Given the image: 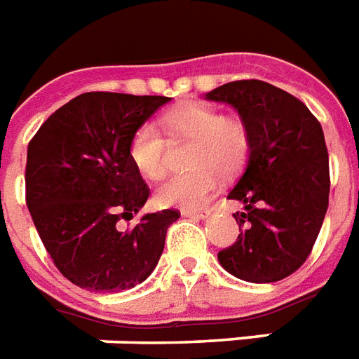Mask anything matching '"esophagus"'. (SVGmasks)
I'll return each mask as SVG.
<instances>
[{
	"label": "esophagus",
	"mask_w": 359,
	"mask_h": 359,
	"mask_svg": "<svg viewBox=\"0 0 359 359\" xmlns=\"http://www.w3.org/2000/svg\"><path fill=\"white\" fill-rule=\"evenodd\" d=\"M182 215H184V217H194V219H207V217H209V215H211V211H209V209H184V211H182Z\"/></svg>",
	"instance_id": "34e87169"
}]
</instances>
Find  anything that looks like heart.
<instances>
[{"label":"heart","instance_id":"1","mask_svg":"<svg viewBox=\"0 0 359 359\" xmlns=\"http://www.w3.org/2000/svg\"><path fill=\"white\" fill-rule=\"evenodd\" d=\"M169 142L194 140L188 156L192 171L171 175L159 182L154 198L161 207L203 205L219 187V175H230L245 161L249 131L238 118H224L205 104L177 108L161 118ZM129 158L146 179H158L167 165V142L152 123L140 126L129 142Z\"/></svg>","mask_w":359,"mask_h":359}]
</instances>
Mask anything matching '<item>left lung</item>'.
Masks as SVG:
<instances>
[{
	"mask_svg": "<svg viewBox=\"0 0 359 359\" xmlns=\"http://www.w3.org/2000/svg\"><path fill=\"white\" fill-rule=\"evenodd\" d=\"M226 102L249 131V158L228 198L240 236L219 253L220 266L251 283L287 278L308 259L329 205V156L320 121L280 87L241 79L205 95Z\"/></svg>",
	"mask_w": 359,
	"mask_h": 359,
	"instance_id": "8db88e82",
	"label": "left lung"
}]
</instances>
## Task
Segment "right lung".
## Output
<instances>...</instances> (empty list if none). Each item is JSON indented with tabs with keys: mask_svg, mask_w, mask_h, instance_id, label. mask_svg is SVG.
Listing matches in <instances>:
<instances>
[{
	"mask_svg": "<svg viewBox=\"0 0 359 359\" xmlns=\"http://www.w3.org/2000/svg\"><path fill=\"white\" fill-rule=\"evenodd\" d=\"M169 97L83 93L72 98L28 144L26 205L55 266L87 291H123L152 274L179 211L148 213L150 196L129 142Z\"/></svg>",
	"mask_w": 359,
	"mask_h": 359,
	"instance_id": "obj_1",
	"label": "right lung"
}]
</instances>
